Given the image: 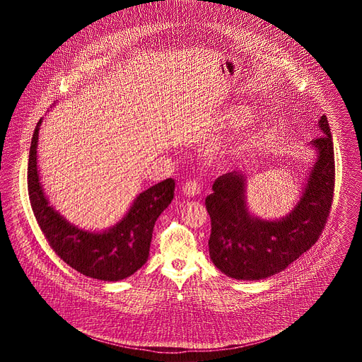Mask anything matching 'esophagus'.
Masks as SVG:
<instances>
[{
  "mask_svg": "<svg viewBox=\"0 0 362 362\" xmlns=\"http://www.w3.org/2000/svg\"><path fill=\"white\" fill-rule=\"evenodd\" d=\"M183 192L187 195V197H195L201 192V185L198 180L195 179H189L185 185H183Z\"/></svg>",
  "mask_w": 362,
  "mask_h": 362,
  "instance_id": "1",
  "label": "esophagus"
}]
</instances>
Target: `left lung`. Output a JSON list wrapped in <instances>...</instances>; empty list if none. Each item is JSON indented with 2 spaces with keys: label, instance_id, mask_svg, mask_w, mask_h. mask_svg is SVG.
I'll return each mask as SVG.
<instances>
[{
  "label": "left lung",
  "instance_id": "1",
  "mask_svg": "<svg viewBox=\"0 0 362 362\" xmlns=\"http://www.w3.org/2000/svg\"><path fill=\"white\" fill-rule=\"evenodd\" d=\"M310 145L317 158L292 213L276 221L252 217L244 201L245 176L228 173L213 183L205 201L211 221L209 252L226 276L257 281L274 276L301 257L320 238L327 223L335 187L334 145L327 117Z\"/></svg>",
  "mask_w": 362,
  "mask_h": 362
}]
</instances>
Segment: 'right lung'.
Instances as JSON below:
<instances>
[{
	"mask_svg": "<svg viewBox=\"0 0 362 362\" xmlns=\"http://www.w3.org/2000/svg\"><path fill=\"white\" fill-rule=\"evenodd\" d=\"M30 148L27 185L35 218L55 254L78 273L102 281L134 274L149 257L153 226L173 199L175 180L167 179L141 192L129 213L114 228L100 233L69 224L50 205L39 182L36 148L39 126Z\"/></svg>",
	"mask_w": 362,
	"mask_h": 362,
	"instance_id": "1",
	"label": "right lung"
}]
</instances>
